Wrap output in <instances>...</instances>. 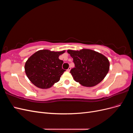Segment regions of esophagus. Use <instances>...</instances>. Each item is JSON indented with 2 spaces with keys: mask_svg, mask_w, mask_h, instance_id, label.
<instances>
[{
  "mask_svg": "<svg viewBox=\"0 0 133 133\" xmlns=\"http://www.w3.org/2000/svg\"><path fill=\"white\" fill-rule=\"evenodd\" d=\"M70 70H71V67H69V68H68V69H67V71H70Z\"/></svg>",
  "mask_w": 133,
  "mask_h": 133,
  "instance_id": "obj_1",
  "label": "esophagus"
}]
</instances>
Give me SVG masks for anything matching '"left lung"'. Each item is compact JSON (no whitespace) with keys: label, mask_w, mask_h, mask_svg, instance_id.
<instances>
[{"label":"left lung","mask_w":133,"mask_h":133,"mask_svg":"<svg viewBox=\"0 0 133 133\" xmlns=\"http://www.w3.org/2000/svg\"><path fill=\"white\" fill-rule=\"evenodd\" d=\"M73 58L75 68L70 73L76 82L84 87L97 85L105 77L109 70L108 59L101 53L91 49L68 50Z\"/></svg>","instance_id":"obj_1"}]
</instances>
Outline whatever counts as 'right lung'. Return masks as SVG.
<instances>
[{"label":"right lung","mask_w":133,"mask_h":133,"mask_svg":"<svg viewBox=\"0 0 133 133\" xmlns=\"http://www.w3.org/2000/svg\"><path fill=\"white\" fill-rule=\"evenodd\" d=\"M65 50L54 51L40 50L28 58L25 64V72L28 79L35 86L48 89L59 81L65 70L62 69L63 60L59 57Z\"/></svg>","instance_id":"1"}]
</instances>
